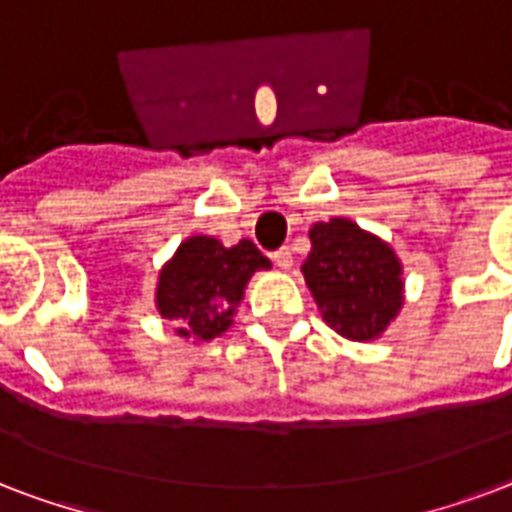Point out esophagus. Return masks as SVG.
<instances>
[{"instance_id": "obj_1", "label": "esophagus", "mask_w": 512, "mask_h": 512, "mask_svg": "<svg viewBox=\"0 0 512 512\" xmlns=\"http://www.w3.org/2000/svg\"><path fill=\"white\" fill-rule=\"evenodd\" d=\"M272 261H275L280 269H291L293 267V253L291 248H280V251L272 253Z\"/></svg>"}]
</instances>
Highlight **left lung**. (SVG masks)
Wrapping results in <instances>:
<instances>
[{
	"label": "left lung",
	"mask_w": 512,
	"mask_h": 512,
	"mask_svg": "<svg viewBox=\"0 0 512 512\" xmlns=\"http://www.w3.org/2000/svg\"><path fill=\"white\" fill-rule=\"evenodd\" d=\"M301 264L320 315L352 342H374L403 307V264L382 237L350 219L318 221Z\"/></svg>",
	"instance_id": "1"
}]
</instances>
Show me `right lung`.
Segmentation results:
<instances>
[{
  "mask_svg": "<svg viewBox=\"0 0 512 512\" xmlns=\"http://www.w3.org/2000/svg\"><path fill=\"white\" fill-rule=\"evenodd\" d=\"M269 267L251 240L227 248L211 235L186 237L162 264L154 304L162 318L176 323L181 339L211 342L232 326L253 272Z\"/></svg>",
  "mask_w": 512,
  "mask_h": 512,
  "instance_id": "add662e5",
  "label": "right lung"
}]
</instances>
